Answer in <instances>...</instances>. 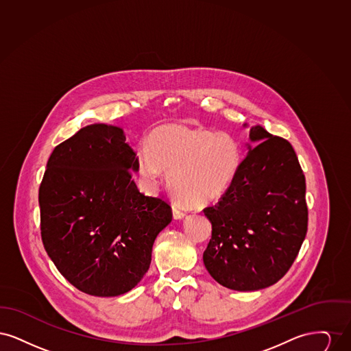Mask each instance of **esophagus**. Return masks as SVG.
Returning <instances> with one entry per match:
<instances>
[{
	"label": "esophagus",
	"instance_id": "esophagus-1",
	"mask_svg": "<svg viewBox=\"0 0 351 351\" xmlns=\"http://www.w3.org/2000/svg\"><path fill=\"white\" fill-rule=\"evenodd\" d=\"M172 213H173V218H176V219H179V218H183L186 216V210L182 208V206H179V205H176V204H173L172 205Z\"/></svg>",
	"mask_w": 351,
	"mask_h": 351
}]
</instances>
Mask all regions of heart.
<instances>
[{"instance_id":"b5f03b06","label":"heart","mask_w":351,"mask_h":351,"mask_svg":"<svg viewBox=\"0 0 351 351\" xmlns=\"http://www.w3.org/2000/svg\"><path fill=\"white\" fill-rule=\"evenodd\" d=\"M242 165L235 138L201 126L163 125L147 138V147L136 151L139 173L155 183L168 171L169 191L191 206L219 200L233 185Z\"/></svg>"}]
</instances>
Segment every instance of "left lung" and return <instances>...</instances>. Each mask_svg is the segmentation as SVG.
Wrapping results in <instances>:
<instances>
[{"label":"left lung","mask_w":351,"mask_h":351,"mask_svg":"<svg viewBox=\"0 0 351 351\" xmlns=\"http://www.w3.org/2000/svg\"><path fill=\"white\" fill-rule=\"evenodd\" d=\"M247 128V125H243ZM239 172L216 205L204 209L212 238L204 265L217 283L258 291L279 282L295 262L308 229L305 176L291 143L250 128Z\"/></svg>","instance_id":"8db88e82"}]
</instances>
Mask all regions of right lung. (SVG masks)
Returning a JSON list of instances; mask_svg holds the SVG:
<instances>
[{"label": "right lung", "instance_id": "1", "mask_svg": "<svg viewBox=\"0 0 351 351\" xmlns=\"http://www.w3.org/2000/svg\"><path fill=\"white\" fill-rule=\"evenodd\" d=\"M136 155L118 126L93 123L58 145L39 186L40 234L51 261L82 292H129L150 267L167 202L134 183Z\"/></svg>", "mask_w": 351, "mask_h": 351}]
</instances>
